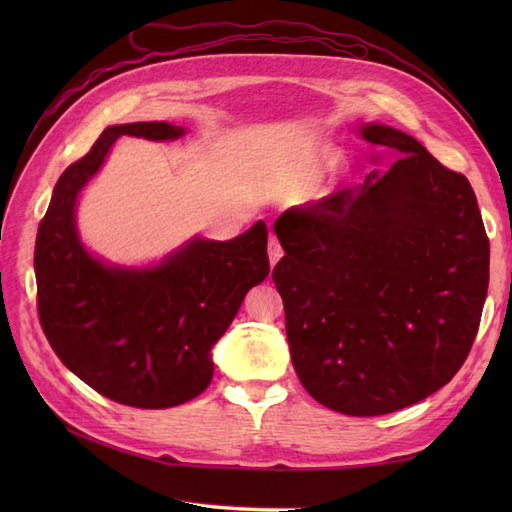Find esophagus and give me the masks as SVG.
<instances>
[{
    "instance_id": "1",
    "label": "esophagus",
    "mask_w": 512,
    "mask_h": 512,
    "mask_svg": "<svg viewBox=\"0 0 512 512\" xmlns=\"http://www.w3.org/2000/svg\"><path fill=\"white\" fill-rule=\"evenodd\" d=\"M282 256H284V250H282L280 241H277L275 237H269V262H271V265H275V262L280 260Z\"/></svg>"
}]
</instances>
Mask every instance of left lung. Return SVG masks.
<instances>
[{"label":"left lung","instance_id":"8db88e82","mask_svg":"<svg viewBox=\"0 0 512 512\" xmlns=\"http://www.w3.org/2000/svg\"><path fill=\"white\" fill-rule=\"evenodd\" d=\"M361 134L399 158L361 188L286 211L273 282L305 391L335 412L378 416L436 393L468 359L489 239L466 177L404 132Z\"/></svg>","mask_w":512,"mask_h":512}]
</instances>
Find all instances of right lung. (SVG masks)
Here are the masks:
<instances>
[{"instance_id":"1","label":"right lung","mask_w":512,"mask_h":512,"mask_svg":"<svg viewBox=\"0 0 512 512\" xmlns=\"http://www.w3.org/2000/svg\"><path fill=\"white\" fill-rule=\"evenodd\" d=\"M121 134L168 141L183 128L111 126L64 170L36 237L38 318L59 361L100 395L134 408H173L207 389L211 346L245 292L267 277V224L232 241L196 239L156 269L104 267L83 250L74 205Z\"/></svg>"}]
</instances>
